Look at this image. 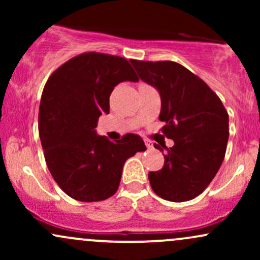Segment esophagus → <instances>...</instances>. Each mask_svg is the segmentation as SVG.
I'll list each match as a JSON object with an SVG mask.
<instances>
[{
    "mask_svg": "<svg viewBox=\"0 0 260 260\" xmlns=\"http://www.w3.org/2000/svg\"><path fill=\"white\" fill-rule=\"evenodd\" d=\"M145 145H147V148H153V143L148 139H145Z\"/></svg>",
    "mask_w": 260,
    "mask_h": 260,
    "instance_id": "esophagus-1",
    "label": "esophagus"
}]
</instances>
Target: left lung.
<instances>
[{"label": "left lung", "instance_id": "1", "mask_svg": "<svg viewBox=\"0 0 260 260\" xmlns=\"http://www.w3.org/2000/svg\"><path fill=\"white\" fill-rule=\"evenodd\" d=\"M139 78L160 92L159 120L164 136L174 140L154 144L165 157L164 168L149 172L150 186L170 202H187L209 186L219 171L229 140V115L204 80L174 61L131 59Z\"/></svg>", "mask_w": 260, "mask_h": 260}]
</instances>
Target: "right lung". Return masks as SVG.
Returning a JSON list of instances; mask_svg holds the SVG:
<instances>
[{
	"label": "right lung",
	"mask_w": 260,
	"mask_h": 260,
	"mask_svg": "<svg viewBox=\"0 0 260 260\" xmlns=\"http://www.w3.org/2000/svg\"><path fill=\"white\" fill-rule=\"evenodd\" d=\"M138 82L126 58L84 52L59 66L47 79L39 107V134L53 180L79 202L105 201L117 192L128 157L147 150L138 134L110 142L96 136L110 95L118 83Z\"/></svg>",
	"instance_id": "right-lung-1"
}]
</instances>
